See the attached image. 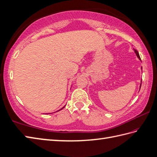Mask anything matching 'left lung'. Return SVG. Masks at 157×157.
I'll return each instance as SVG.
<instances>
[{
    "label": "left lung",
    "instance_id": "obj_1",
    "mask_svg": "<svg viewBox=\"0 0 157 157\" xmlns=\"http://www.w3.org/2000/svg\"><path fill=\"white\" fill-rule=\"evenodd\" d=\"M134 51H135V54H136V56L137 57H138V59L141 61V59H140V56H139V52H138V51H136V49H134ZM143 69V68L142 67H141V70H142ZM140 86H141V83H140Z\"/></svg>",
    "mask_w": 157,
    "mask_h": 157
}]
</instances>
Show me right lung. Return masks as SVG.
I'll return each instance as SVG.
<instances>
[{"instance_id":"obj_1","label":"right lung","mask_w":157,"mask_h":157,"mask_svg":"<svg viewBox=\"0 0 157 157\" xmlns=\"http://www.w3.org/2000/svg\"><path fill=\"white\" fill-rule=\"evenodd\" d=\"M64 107H65V106H63V108H61V109H60V110H57V111H60V110H62V109H63V108H64ZM57 111H56V112H57Z\"/></svg>"}]
</instances>
